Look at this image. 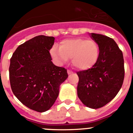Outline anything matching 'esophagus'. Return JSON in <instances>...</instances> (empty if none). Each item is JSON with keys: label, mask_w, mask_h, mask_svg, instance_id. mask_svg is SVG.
I'll return each instance as SVG.
<instances>
[{"label": "esophagus", "mask_w": 133, "mask_h": 133, "mask_svg": "<svg viewBox=\"0 0 133 133\" xmlns=\"http://www.w3.org/2000/svg\"><path fill=\"white\" fill-rule=\"evenodd\" d=\"M67 73L68 75H70V74L72 73V71H71V70H67Z\"/></svg>", "instance_id": "34e87169"}]
</instances>
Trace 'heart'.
Returning <instances> with one entry per match:
<instances>
[{"label": "heart", "mask_w": 133, "mask_h": 133, "mask_svg": "<svg viewBox=\"0 0 133 133\" xmlns=\"http://www.w3.org/2000/svg\"><path fill=\"white\" fill-rule=\"evenodd\" d=\"M50 53L58 64H64L71 58L74 66L80 70H87L97 62L99 49L92 40L77 38L64 40L61 43L60 48L55 46Z\"/></svg>", "instance_id": "heart-1"}]
</instances>
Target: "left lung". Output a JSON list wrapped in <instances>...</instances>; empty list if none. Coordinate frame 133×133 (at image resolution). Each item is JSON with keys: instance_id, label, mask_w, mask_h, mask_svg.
<instances>
[{"instance_id": "obj_1", "label": "left lung", "mask_w": 133, "mask_h": 133, "mask_svg": "<svg viewBox=\"0 0 133 133\" xmlns=\"http://www.w3.org/2000/svg\"><path fill=\"white\" fill-rule=\"evenodd\" d=\"M89 35L98 44L99 55L91 69L77 72V95L86 107L96 109L111 101L121 89L124 59L123 52L112 38L99 34Z\"/></svg>"}]
</instances>
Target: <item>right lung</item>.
Returning a JSON list of instances; mask_svg holds the SVG:
<instances>
[{
  "label": "right lung",
  "instance_id": "add662e5",
  "mask_svg": "<svg viewBox=\"0 0 133 133\" xmlns=\"http://www.w3.org/2000/svg\"><path fill=\"white\" fill-rule=\"evenodd\" d=\"M53 36H35L21 44L10 58L9 78L15 97L37 112L51 108L59 93L60 85L68 77L66 69L51 61L49 50Z\"/></svg>",
  "mask_w": 133,
  "mask_h": 133
}]
</instances>
